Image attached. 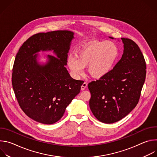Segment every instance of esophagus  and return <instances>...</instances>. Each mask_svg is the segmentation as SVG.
<instances>
[{"instance_id":"34e87169","label":"esophagus","mask_w":157,"mask_h":157,"mask_svg":"<svg viewBox=\"0 0 157 157\" xmlns=\"http://www.w3.org/2000/svg\"><path fill=\"white\" fill-rule=\"evenodd\" d=\"M87 83L86 82H84L82 84V86H81V90H84V89H86V87H87Z\"/></svg>"}]
</instances>
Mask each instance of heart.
<instances>
[{
	"label": "heart",
	"instance_id": "b5f03b06",
	"mask_svg": "<svg viewBox=\"0 0 157 157\" xmlns=\"http://www.w3.org/2000/svg\"><path fill=\"white\" fill-rule=\"evenodd\" d=\"M119 48L112 41H95L89 43L77 53L76 57L70 56L68 65L75 76L81 75L83 67L92 77L99 78L107 75L113 68L118 57Z\"/></svg>",
	"mask_w": 157,
	"mask_h": 157
}]
</instances>
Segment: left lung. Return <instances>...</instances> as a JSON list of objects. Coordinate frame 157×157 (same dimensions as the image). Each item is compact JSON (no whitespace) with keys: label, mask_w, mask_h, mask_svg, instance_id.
I'll return each mask as SVG.
<instances>
[{"label":"left lung","mask_w":157,"mask_h":157,"mask_svg":"<svg viewBox=\"0 0 157 157\" xmlns=\"http://www.w3.org/2000/svg\"><path fill=\"white\" fill-rule=\"evenodd\" d=\"M121 39V59L107 75L88 84L89 107L96 118L105 124L121 120L136 107L145 80L146 63L140 48L131 39Z\"/></svg>","instance_id":"1"}]
</instances>
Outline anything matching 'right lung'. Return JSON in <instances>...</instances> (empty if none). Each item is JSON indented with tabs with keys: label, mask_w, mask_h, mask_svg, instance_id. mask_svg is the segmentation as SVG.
Listing matches in <instances>:
<instances>
[{
	"label": "right lung",
	"mask_w": 157,
	"mask_h": 157,
	"mask_svg": "<svg viewBox=\"0 0 157 157\" xmlns=\"http://www.w3.org/2000/svg\"><path fill=\"white\" fill-rule=\"evenodd\" d=\"M74 33L68 30L38 33L20 48L15 58L12 83L18 103L34 121L52 124L63 116L65 109L80 93L84 81L72 78L65 68ZM53 50L49 62L40 65L36 52Z\"/></svg>",
	"instance_id": "1"
}]
</instances>
